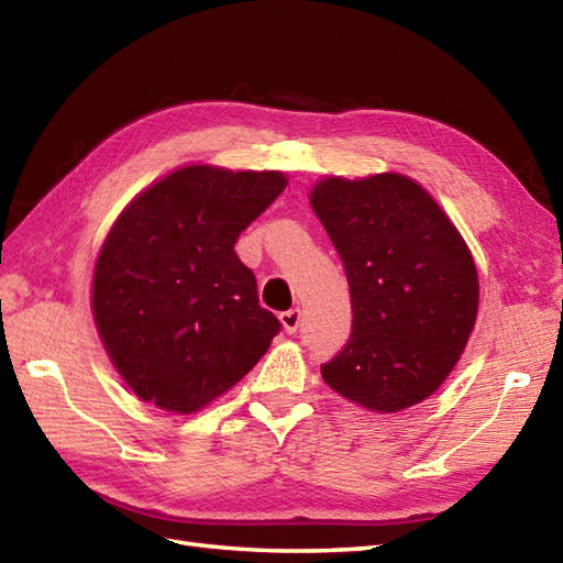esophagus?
<instances>
[{"label":"esophagus","instance_id":"obj_1","mask_svg":"<svg viewBox=\"0 0 563 563\" xmlns=\"http://www.w3.org/2000/svg\"><path fill=\"white\" fill-rule=\"evenodd\" d=\"M299 321H302V311L299 309H287L280 313V323L285 333H295L299 329Z\"/></svg>","mask_w":563,"mask_h":563}]
</instances>
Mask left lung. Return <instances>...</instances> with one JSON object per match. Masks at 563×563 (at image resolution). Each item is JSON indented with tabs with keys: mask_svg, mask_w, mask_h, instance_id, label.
Instances as JSON below:
<instances>
[{
	"mask_svg": "<svg viewBox=\"0 0 563 563\" xmlns=\"http://www.w3.org/2000/svg\"><path fill=\"white\" fill-rule=\"evenodd\" d=\"M309 203L352 299L350 341L323 382L372 412L412 408L446 382L475 329L473 254L431 194L398 173L323 177Z\"/></svg>",
	"mask_w": 563,
	"mask_h": 563,
	"instance_id": "8db88e82",
	"label": "left lung"
}]
</instances>
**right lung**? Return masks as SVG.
I'll list each match as a JSON object with an SVG mask.
<instances>
[{
  "label": "right lung",
  "instance_id": "obj_1",
  "mask_svg": "<svg viewBox=\"0 0 563 563\" xmlns=\"http://www.w3.org/2000/svg\"><path fill=\"white\" fill-rule=\"evenodd\" d=\"M285 187L276 169L185 165L114 220L90 309L114 369L143 402L199 412L266 355L280 321L258 305L234 242Z\"/></svg>",
  "mask_w": 563,
  "mask_h": 563
}]
</instances>
